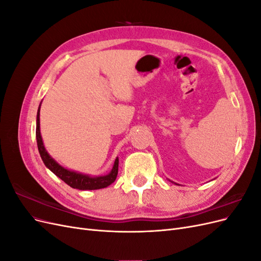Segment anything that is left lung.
I'll return each instance as SVG.
<instances>
[{"label": "left lung", "instance_id": "1", "mask_svg": "<svg viewBox=\"0 0 261 261\" xmlns=\"http://www.w3.org/2000/svg\"><path fill=\"white\" fill-rule=\"evenodd\" d=\"M169 180H170V179H169ZM171 181H172V180H171ZM172 183H174V181H172ZM174 184H176V183H174ZM176 185H178V184H176Z\"/></svg>", "mask_w": 261, "mask_h": 261}]
</instances>
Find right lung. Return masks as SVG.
<instances>
[{
  "label": "right lung",
  "mask_w": 261,
  "mask_h": 261,
  "mask_svg": "<svg viewBox=\"0 0 261 261\" xmlns=\"http://www.w3.org/2000/svg\"><path fill=\"white\" fill-rule=\"evenodd\" d=\"M40 106L38 108L37 112V126H36V138H37V145L39 153H40L41 159L44 165L48 168L51 172H53L55 175L60 177L62 180L76 189H81V191H93V189H101L106 188L109 185H111L115 180L118 172V158H116L112 170L106 175L100 176H91L89 174H84L81 172H76L73 170H68L64 167H62L55 161L53 158L46 151V149L43 145V140L40 133Z\"/></svg>",
  "instance_id": "right-lung-1"
}]
</instances>
